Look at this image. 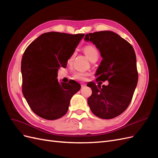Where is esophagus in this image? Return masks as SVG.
<instances>
[{"instance_id":"esophagus-1","label":"esophagus","mask_w":158,"mask_h":158,"mask_svg":"<svg viewBox=\"0 0 158 158\" xmlns=\"http://www.w3.org/2000/svg\"><path fill=\"white\" fill-rule=\"evenodd\" d=\"M85 85H86V84H81V87L83 88V87H85Z\"/></svg>"}]
</instances>
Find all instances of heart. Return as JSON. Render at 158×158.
Segmentation results:
<instances>
[{"label": "heart", "instance_id": "1", "mask_svg": "<svg viewBox=\"0 0 158 158\" xmlns=\"http://www.w3.org/2000/svg\"><path fill=\"white\" fill-rule=\"evenodd\" d=\"M83 51L84 52L85 55H86V56L88 57V59L90 61H92V60H93L94 59H98L99 51L97 49L96 47H95L94 46H92V45L85 46L84 48ZM74 55H73L70 57L69 60H68L69 63H70V62H72V60H73V59L74 58ZM86 76H87L86 73H76L74 75V78H76V79H77V80H83L85 79V77Z\"/></svg>", "mask_w": 158, "mask_h": 158}]
</instances>
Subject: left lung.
Returning a JSON list of instances; mask_svg holds the SVG:
<instances>
[{"instance_id":"8db88e82","label":"left lung","mask_w":158,"mask_h":158,"mask_svg":"<svg viewBox=\"0 0 158 158\" xmlns=\"http://www.w3.org/2000/svg\"><path fill=\"white\" fill-rule=\"evenodd\" d=\"M85 41L92 42L103 60L95 76L96 80H108L107 85L89 82L92 94L88 99L92 112L101 118L110 119L124 112L130 104L138 83L136 57L129 43L111 31L88 33Z\"/></svg>"}]
</instances>
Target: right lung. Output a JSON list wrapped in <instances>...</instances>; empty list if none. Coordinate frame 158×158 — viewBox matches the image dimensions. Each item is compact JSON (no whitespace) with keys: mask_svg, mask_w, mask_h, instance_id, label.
I'll return each instance as SVG.
<instances>
[{"mask_svg":"<svg viewBox=\"0 0 158 158\" xmlns=\"http://www.w3.org/2000/svg\"><path fill=\"white\" fill-rule=\"evenodd\" d=\"M84 33H43L28 46L21 63L22 92L32 111L47 120H55L67 112L70 101L80 89L77 82L58 81V70L67 61Z\"/></svg>","mask_w":158,"mask_h":158,"instance_id":"add662e5","label":"right lung"}]
</instances>
